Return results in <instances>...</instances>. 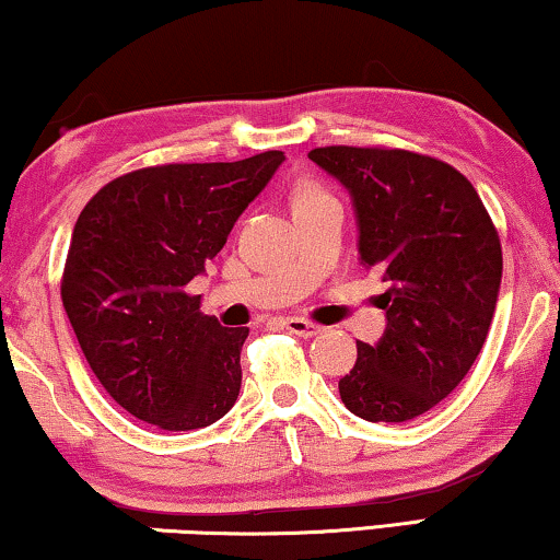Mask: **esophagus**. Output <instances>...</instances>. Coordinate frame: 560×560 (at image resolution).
<instances>
[{
	"label": "esophagus",
	"mask_w": 560,
	"mask_h": 560,
	"mask_svg": "<svg viewBox=\"0 0 560 560\" xmlns=\"http://www.w3.org/2000/svg\"><path fill=\"white\" fill-rule=\"evenodd\" d=\"M282 326H285L290 334H295L300 338H313V336L320 334L318 323L305 320V318H285V320H282Z\"/></svg>",
	"instance_id": "34e87169"
}]
</instances>
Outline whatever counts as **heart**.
Segmentation results:
<instances>
[{"mask_svg": "<svg viewBox=\"0 0 560 560\" xmlns=\"http://www.w3.org/2000/svg\"><path fill=\"white\" fill-rule=\"evenodd\" d=\"M320 194H328V191H323L320 186H305V189H300V191H298V197H295V205H300V201H307V199H315V197H320Z\"/></svg>", "mask_w": 560, "mask_h": 560, "instance_id": "1", "label": "heart"}]
</instances>
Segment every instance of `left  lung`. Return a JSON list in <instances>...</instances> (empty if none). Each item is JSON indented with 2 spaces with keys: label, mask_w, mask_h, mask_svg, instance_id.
<instances>
[{
  "label": "left lung",
  "mask_w": 560,
  "mask_h": 560,
  "mask_svg": "<svg viewBox=\"0 0 560 560\" xmlns=\"http://www.w3.org/2000/svg\"><path fill=\"white\" fill-rule=\"evenodd\" d=\"M307 159L353 197L359 253L381 275L386 330L359 346L340 401L366 421H409L467 376L488 338L502 247L480 194L455 166L384 145H323Z\"/></svg>",
  "instance_id": "1"
}]
</instances>
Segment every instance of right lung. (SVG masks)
Returning <instances> with one entry per match:
<instances>
[{
    "mask_svg": "<svg viewBox=\"0 0 560 560\" xmlns=\"http://www.w3.org/2000/svg\"><path fill=\"white\" fill-rule=\"evenodd\" d=\"M282 151L161 164L113 179L72 230L60 295L88 366L128 415L189 432L234 407L249 328L199 313L186 285L224 247Z\"/></svg>",
    "mask_w": 560,
    "mask_h": 560,
    "instance_id": "right-lung-1",
    "label": "right lung"
}]
</instances>
